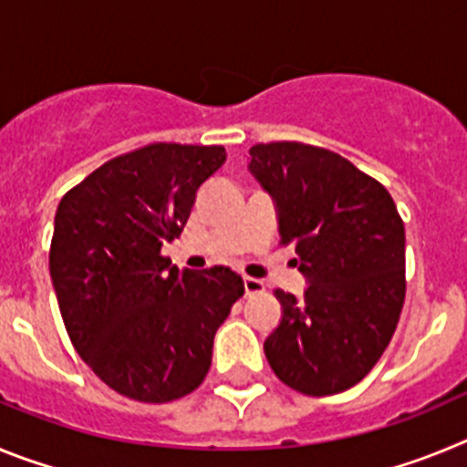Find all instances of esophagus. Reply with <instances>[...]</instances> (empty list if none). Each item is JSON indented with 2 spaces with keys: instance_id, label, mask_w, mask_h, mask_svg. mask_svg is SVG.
<instances>
[{
  "instance_id": "esophagus-1",
  "label": "esophagus",
  "mask_w": 467,
  "mask_h": 467,
  "mask_svg": "<svg viewBox=\"0 0 467 467\" xmlns=\"http://www.w3.org/2000/svg\"><path fill=\"white\" fill-rule=\"evenodd\" d=\"M243 285H245V295L253 296V295H259V292H264V283L257 278H250V275H245L243 278Z\"/></svg>"
}]
</instances>
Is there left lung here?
<instances>
[{
  "label": "left lung",
  "mask_w": 467,
  "mask_h": 467,
  "mask_svg": "<svg viewBox=\"0 0 467 467\" xmlns=\"http://www.w3.org/2000/svg\"><path fill=\"white\" fill-rule=\"evenodd\" d=\"M250 172L278 208L283 245L306 275L275 290L283 317L264 341L285 386L323 398L356 386L390 344L404 304V222L388 189L348 159L304 142L254 144Z\"/></svg>",
  "instance_id": "left-lung-1"
}]
</instances>
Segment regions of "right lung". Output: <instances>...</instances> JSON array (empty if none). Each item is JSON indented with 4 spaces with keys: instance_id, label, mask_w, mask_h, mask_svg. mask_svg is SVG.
I'll return each mask as SVG.
<instances>
[{
    "instance_id": "1",
    "label": "right lung",
    "mask_w": 467,
    "mask_h": 467,
    "mask_svg": "<svg viewBox=\"0 0 467 467\" xmlns=\"http://www.w3.org/2000/svg\"><path fill=\"white\" fill-rule=\"evenodd\" d=\"M224 161L220 144H147L57 205L48 269L60 316L81 360L119 395L163 404L196 390L214 332L245 292L226 266L180 271L161 254Z\"/></svg>"
}]
</instances>
